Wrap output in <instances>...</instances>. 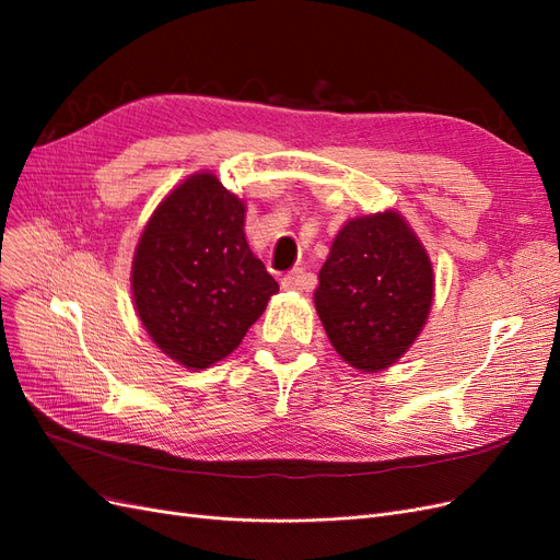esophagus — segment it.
Segmentation results:
<instances>
[{"mask_svg":"<svg viewBox=\"0 0 560 560\" xmlns=\"http://www.w3.org/2000/svg\"><path fill=\"white\" fill-rule=\"evenodd\" d=\"M308 287H311V276L303 273L301 268H294L292 273H287L282 278V290H287V292H303V290H308Z\"/></svg>","mask_w":560,"mask_h":560,"instance_id":"1","label":"esophagus"}]
</instances>
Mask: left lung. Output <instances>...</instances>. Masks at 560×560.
Listing matches in <instances>:
<instances>
[{
  "mask_svg": "<svg viewBox=\"0 0 560 560\" xmlns=\"http://www.w3.org/2000/svg\"><path fill=\"white\" fill-rule=\"evenodd\" d=\"M432 264L395 212L360 217L338 231L319 270L315 308L331 346L362 371L397 362L432 306Z\"/></svg>",
  "mask_w": 560,
  "mask_h": 560,
  "instance_id": "8db88e82",
  "label": "left lung"
}]
</instances>
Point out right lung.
I'll use <instances>...</instances> for the list:
<instances>
[{"label": "right lung", "mask_w": 560, "mask_h": 560, "mask_svg": "<svg viewBox=\"0 0 560 560\" xmlns=\"http://www.w3.org/2000/svg\"><path fill=\"white\" fill-rule=\"evenodd\" d=\"M243 226V202L200 173L161 202L142 233L132 261L135 308L156 346L184 366L226 358L278 292Z\"/></svg>", "instance_id": "add662e5"}]
</instances>
